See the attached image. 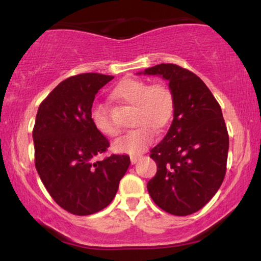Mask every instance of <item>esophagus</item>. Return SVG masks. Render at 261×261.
<instances>
[{
    "instance_id": "34e87169",
    "label": "esophagus",
    "mask_w": 261,
    "mask_h": 261,
    "mask_svg": "<svg viewBox=\"0 0 261 261\" xmlns=\"http://www.w3.org/2000/svg\"><path fill=\"white\" fill-rule=\"evenodd\" d=\"M140 158H141V155H130V163L135 164Z\"/></svg>"
}]
</instances>
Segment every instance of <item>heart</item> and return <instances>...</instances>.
Returning <instances> with one entry per match:
<instances>
[{
    "mask_svg": "<svg viewBox=\"0 0 261 261\" xmlns=\"http://www.w3.org/2000/svg\"><path fill=\"white\" fill-rule=\"evenodd\" d=\"M114 97L135 106L133 123L138 126L116 139L113 149L117 153L139 154L144 152L155 138V129L162 130L170 123L174 112L172 91L162 83L149 84L142 80L127 78L113 90ZM92 126L106 137H115L117 127L110 119L103 105L96 103L90 109Z\"/></svg>",
    "mask_w": 261,
    "mask_h": 261,
    "instance_id": "1",
    "label": "heart"
}]
</instances>
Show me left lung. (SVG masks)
<instances>
[{"instance_id":"1","label":"left lung","mask_w":261,"mask_h":261,"mask_svg":"<svg viewBox=\"0 0 261 261\" xmlns=\"http://www.w3.org/2000/svg\"><path fill=\"white\" fill-rule=\"evenodd\" d=\"M144 73L169 81L174 98L172 124L149 154L156 173L148 194L166 213L190 215L213 198L226 176L229 137L222 110L204 82L184 67L159 64Z\"/></svg>"}]
</instances>
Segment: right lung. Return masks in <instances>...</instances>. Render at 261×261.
<instances>
[{
  "label": "right lung",
  "instance_id": "1",
  "mask_svg": "<svg viewBox=\"0 0 261 261\" xmlns=\"http://www.w3.org/2000/svg\"><path fill=\"white\" fill-rule=\"evenodd\" d=\"M101 73L66 78L40 103L33 128L34 159L42 184L64 210L91 215L115 197L129 156L95 162L109 141L92 126L90 109L99 89L113 80Z\"/></svg>",
  "mask_w": 261,
  "mask_h": 261
}]
</instances>
